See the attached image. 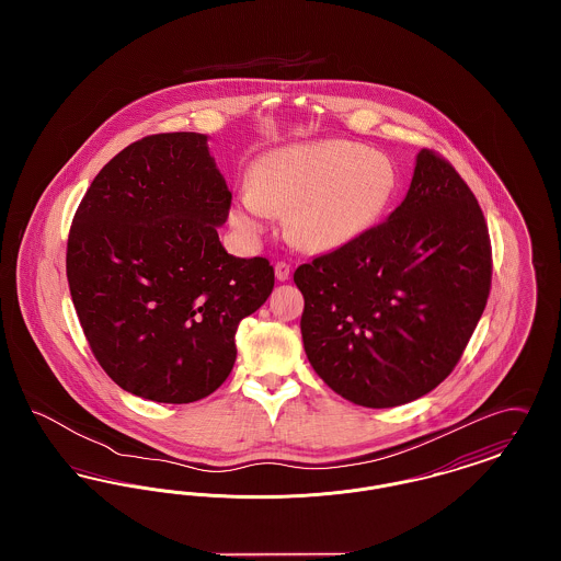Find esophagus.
I'll use <instances>...</instances> for the list:
<instances>
[{"label": "esophagus", "instance_id": "1", "mask_svg": "<svg viewBox=\"0 0 561 561\" xmlns=\"http://www.w3.org/2000/svg\"><path fill=\"white\" fill-rule=\"evenodd\" d=\"M275 277H277V282H288L290 279V265L288 263H277L275 265Z\"/></svg>", "mask_w": 561, "mask_h": 561}]
</instances>
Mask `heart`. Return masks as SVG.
I'll return each instance as SVG.
<instances>
[{"label":"heart","mask_w":561,"mask_h":561,"mask_svg":"<svg viewBox=\"0 0 561 561\" xmlns=\"http://www.w3.org/2000/svg\"><path fill=\"white\" fill-rule=\"evenodd\" d=\"M400 188L385 153L351 140H311L271 149L250 168V187L229 208V225L248 245L267 231L271 213H286V233L330 252L362 240L382 220Z\"/></svg>","instance_id":"1"}]
</instances>
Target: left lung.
<instances>
[{
    "mask_svg": "<svg viewBox=\"0 0 561 561\" xmlns=\"http://www.w3.org/2000/svg\"><path fill=\"white\" fill-rule=\"evenodd\" d=\"M492 279L480 204L423 149L400 206L362 240L294 271L300 332L321 380L345 400L393 408L433 391L458 364Z\"/></svg>",
    "mask_w": 561,
    "mask_h": 561,
    "instance_id": "left-lung-1",
    "label": "left lung"
}]
</instances>
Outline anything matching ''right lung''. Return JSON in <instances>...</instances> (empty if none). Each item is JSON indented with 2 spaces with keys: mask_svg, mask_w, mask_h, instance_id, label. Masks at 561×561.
I'll use <instances>...</instances> for the list:
<instances>
[{
  "mask_svg": "<svg viewBox=\"0 0 561 561\" xmlns=\"http://www.w3.org/2000/svg\"><path fill=\"white\" fill-rule=\"evenodd\" d=\"M231 191L208 136L153 134L119 151L81 199L67 279L83 334L128 393L208 398L233 370L236 332L273 290L267 259L218 240Z\"/></svg>",
  "mask_w": 561,
  "mask_h": 561,
  "instance_id": "right-lung-1",
  "label": "right lung"
}]
</instances>
